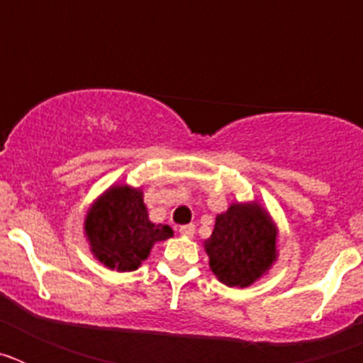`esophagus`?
<instances>
[{
	"label": "esophagus",
	"mask_w": 363,
	"mask_h": 363,
	"mask_svg": "<svg viewBox=\"0 0 363 363\" xmlns=\"http://www.w3.org/2000/svg\"><path fill=\"white\" fill-rule=\"evenodd\" d=\"M194 230H196V227L192 225V223L179 227V234H182V236H185V238H192V236H194Z\"/></svg>",
	"instance_id": "esophagus-1"
}]
</instances>
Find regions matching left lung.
<instances>
[{
	"label": "left lung",
	"mask_w": 363,
	"mask_h": 363,
	"mask_svg": "<svg viewBox=\"0 0 363 363\" xmlns=\"http://www.w3.org/2000/svg\"><path fill=\"white\" fill-rule=\"evenodd\" d=\"M278 229L258 203H233L216 216L214 230L205 240L211 271L229 287H249L277 262Z\"/></svg>",
	"instance_id": "left-lung-1"
}]
</instances>
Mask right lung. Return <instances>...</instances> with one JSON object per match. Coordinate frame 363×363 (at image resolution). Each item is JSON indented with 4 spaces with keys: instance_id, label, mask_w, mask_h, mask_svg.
<instances>
[{
    "instance_id": "add662e5",
    "label": "right lung",
    "mask_w": 363,
    "mask_h": 363,
    "mask_svg": "<svg viewBox=\"0 0 363 363\" xmlns=\"http://www.w3.org/2000/svg\"><path fill=\"white\" fill-rule=\"evenodd\" d=\"M85 236L96 259L112 271L127 272L149 258L154 243L171 238L172 229L149 220L142 189L112 185L86 213Z\"/></svg>"
}]
</instances>
